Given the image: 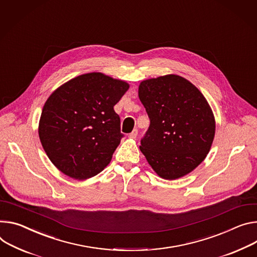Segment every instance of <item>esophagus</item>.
<instances>
[{
    "mask_svg": "<svg viewBox=\"0 0 257 257\" xmlns=\"http://www.w3.org/2000/svg\"><path fill=\"white\" fill-rule=\"evenodd\" d=\"M137 133H138L137 129H134V130L129 134V138H131V139H135V138H136V136H137Z\"/></svg>",
    "mask_w": 257,
    "mask_h": 257,
    "instance_id": "esophagus-1",
    "label": "esophagus"
}]
</instances>
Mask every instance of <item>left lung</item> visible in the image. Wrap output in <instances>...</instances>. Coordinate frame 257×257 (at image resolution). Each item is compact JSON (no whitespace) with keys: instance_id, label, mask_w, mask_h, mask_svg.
Returning a JSON list of instances; mask_svg holds the SVG:
<instances>
[{"instance_id":"left-lung-1","label":"left lung","mask_w":257,"mask_h":257,"mask_svg":"<svg viewBox=\"0 0 257 257\" xmlns=\"http://www.w3.org/2000/svg\"><path fill=\"white\" fill-rule=\"evenodd\" d=\"M138 96L151 121L139 149L151 167L168 180L192 172L215 135L214 114L201 91L180 76L166 75L143 81Z\"/></svg>"}]
</instances>
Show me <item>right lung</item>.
<instances>
[{
	"mask_svg": "<svg viewBox=\"0 0 257 257\" xmlns=\"http://www.w3.org/2000/svg\"><path fill=\"white\" fill-rule=\"evenodd\" d=\"M129 84L101 73L78 76L46 100L39 122L42 147L63 174L84 180L100 173L121 143L113 106Z\"/></svg>",
	"mask_w": 257,
	"mask_h": 257,
	"instance_id": "add662e5",
	"label": "right lung"
}]
</instances>
